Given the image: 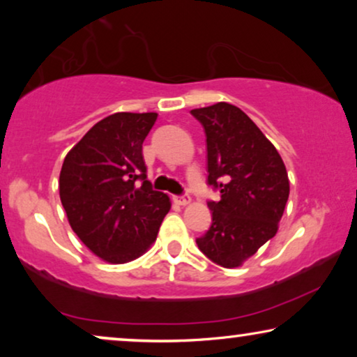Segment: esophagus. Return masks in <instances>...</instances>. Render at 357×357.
Wrapping results in <instances>:
<instances>
[{
    "mask_svg": "<svg viewBox=\"0 0 357 357\" xmlns=\"http://www.w3.org/2000/svg\"><path fill=\"white\" fill-rule=\"evenodd\" d=\"M174 202L177 203V204H182V206H185V204L190 203V195H188V193H185V195H175Z\"/></svg>",
    "mask_w": 357,
    "mask_h": 357,
    "instance_id": "34e87169",
    "label": "esophagus"
}]
</instances>
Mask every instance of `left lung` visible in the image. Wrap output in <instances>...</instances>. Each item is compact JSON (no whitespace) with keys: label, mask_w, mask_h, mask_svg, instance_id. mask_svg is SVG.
Returning <instances> with one entry per match:
<instances>
[{"label":"left lung","mask_w":357,"mask_h":357,"mask_svg":"<svg viewBox=\"0 0 357 357\" xmlns=\"http://www.w3.org/2000/svg\"><path fill=\"white\" fill-rule=\"evenodd\" d=\"M190 114L206 136V182L221 193L208 202L213 221L198 248L216 265L241 266L276 236L289 198L286 165L238 107L219 102Z\"/></svg>","instance_id":"8db88e82"}]
</instances>
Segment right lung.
Wrapping results in <instances>:
<instances>
[{"mask_svg":"<svg viewBox=\"0 0 357 357\" xmlns=\"http://www.w3.org/2000/svg\"><path fill=\"white\" fill-rule=\"evenodd\" d=\"M158 114L119 112L96 123L66 154L60 198L82 243L109 263L148 250L170 209L146 175L143 141Z\"/></svg>","mask_w":357,"mask_h":357,"instance_id":"1","label":"right lung"}]
</instances>
